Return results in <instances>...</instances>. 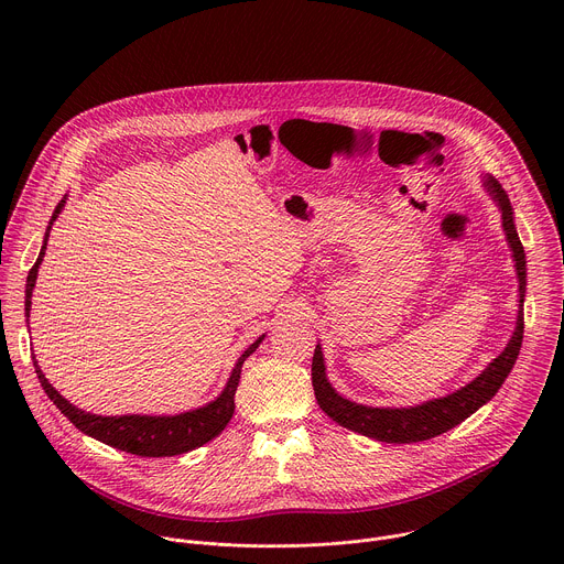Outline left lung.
I'll return each mask as SVG.
<instances>
[{
  "mask_svg": "<svg viewBox=\"0 0 564 564\" xmlns=\"http://www.w3.org/2000/svg\"><path fill=\"white\" fill-rule=\"evenodd\" d=\"M481 185L489 192L494 203L498 205L502 214V227L507 243L511 248L513 257V268L518 274V321H516V330L507 344V348L481 370L473 381L462 386L459 390L422 401V404L406 406V409H375V406H364L357 404V401L346 399L339 394L333 383L328 381L326 375V361L324 352H321V346L316 344L314 357H312V386H314V397L318 401V409L324 411L330 420H335L339 426L355 431L359 435L372 437L377 442H388V444H413V442H424L431 437H437L457 424H462L466 417H470L475 411L487 404L496 397L505 379L516 366V359L522 348V335H524V292H527V257L524 248L520 243V236L513 223V207L502 189V185L485 174L481 176Z\"/></svg>",
  "mask_w": 564,
  "mask_h": 564,
  "instance_id": "obj_1",
  "label": "left lung"
}]
</instances>
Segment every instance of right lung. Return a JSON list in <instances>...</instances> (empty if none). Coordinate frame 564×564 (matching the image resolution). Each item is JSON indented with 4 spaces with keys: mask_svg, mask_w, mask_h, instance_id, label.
Instances as JSON below:
<instances>
[{
    "mask_svg": "<svg viewBox=\"0 0 564 564\" xmlns=\"http://www.w3.org/2000/svg\"><path fill=\"white\" fill-rule=\"evenodd\" d=\"M66 198H62L48 220L46 234H44V243L40 250V257L35 261V265L29 272L26 279V321L31 314V296L35 290V281H37V270L44 261L46 254V240L51 234V227L55 223V218L59 216V212L64 209ZM265 339V335H261L243 355L238 357L225 388L220 390V394L209 401V404L181 413V415H116V417H105V415H94L87 413L83 409L73 406L70 401H66L44 377L42 368L37 366V361H33L37 379L44 388V392L48 394V399L53 404L62 411V415L75 426L83 431L85 435L109 444L118 451L131 453V455H140V457H172V455H181V453H189L203 444H207L209 440L218 437L223 433V429L229 424L231 415H234V394L238 388V379H240V368H243V361L261 346V341ZM35 359V357H33Z\"/></svg>",
    "mask_w": 564,
    "mask_h": 564,
    "instance_id": "add662e5",
    "label": "right lung"
}]
</instances>
